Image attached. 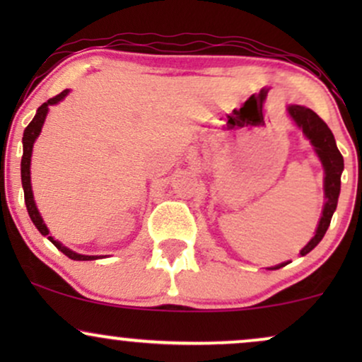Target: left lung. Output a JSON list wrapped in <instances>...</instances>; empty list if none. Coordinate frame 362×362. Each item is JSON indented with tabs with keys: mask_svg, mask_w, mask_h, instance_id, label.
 Returning <instances> with one entry per match:
<instances>
[{
	"mask_svg": "<svg viewBox=\"0 0 362 362\" xmlns=\"http://www.w3.org/2000/svg\"><path fill=\"white\" fill-rule=\"evenodd\" d=\"M286 110H288L291 120L301 129L305 138L310 141L315 153H317L318 160L322 161L323 172H325V177H323L325 204H323L322 216H320L318 226L317 230H315V236L300 250V255L303 257L306 255V253H310L320 242H322L328 226H330L332 216H334L335 209H337L340 194V175H342L344 172V158L340 155L337 144H335V138L334 134H332V131L313 110L308 109V107L294 105V103L286 107ZM286 264H289V262H282V264L274 265V267L269 269H271V271H276V269L284 267Z\"/></svg>",
	"mask_w": 362,
	"mask_h": 362,
	"instance_id": "obj_1",
	"label": "left lung"
}]
</instances>
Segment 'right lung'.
Masks as SVG:
<instances>
[{
	"label": "right lung",
	"instance_id": "1",
	"mask_svg": "<svg viewBox=\"0 0 362 362\" xmlns=\"http://www.w3.org/2000/svg\"><path fill=\"white\" fill-rule=\"evenodd\" d=\"M69 90H64L61 91L59 95H56L54 98H49L47 102L42 103V105L39 107L35 112V117L32 119V122L28 124L27 129L23 131V156H22V187H23V194H25V206H27V211H28V216H30L32 223L35 224L37 230L40 231V235L47 236L49 242H52L54 245L57 247V250H61L64 253L66 257H69L71 260H97L100 259L98 255H83V253H76L73 252L71 248L64 247L59 240H54V236H51L49 233V228L45 226L42 216H40L39 209H37V204L34 201V192H32V182H30V163H32V151H34V143L39 138L40 131H42V126L45 122V117H47L49 114V107L51 105H56V103H59L61 100H64L66 97H68Z\"/></svg>",
	"mask_w": 362,
	"mask_h": 362
}]
</instances>
